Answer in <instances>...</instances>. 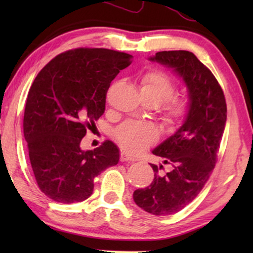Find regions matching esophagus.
<instances>
[{
    "label": "esophagus",
    "mask_w": 253,
    "mask_h": 253,
    "mask_svg": "<svg viewBox=\"0 0 253 253\" xmlns=\"http://www.w3.org/2000/svg\"><path fill=\"white\" fill-rule=\"evenodd\" d=\"M120 160L122 162H126V161H134V158L131 157L129 153H126V152L124 151H121L120 153Z\"/></svg>",
    "instance_id": "esophagus-1"
}]
</instances>
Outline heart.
Here are the masks:
<instances>
[{
  "label": "heart",
  "instance_id": "obj_1",
  "mask_svg": "<svg viewBox=\"0 0 253 253\" xmlns=\"http://www.w3.org/2000/svg\"><path fill=\"white\" fill-rule=\"evenodd\" d=\"M141 98L151 100L162 107V121L168 127H177L190 113V101L186 96L171 98L176 91V82L161 69H151L141 76L139 82ZM116 140L123 150L131 153L147 147L155 139V131L148 124L127 121L116 129Z\"/></svg>",
  "mask_w": 253,
  "mask_h": 253
}]
</instances>
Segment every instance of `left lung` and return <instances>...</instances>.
<instances>
[{
	"label": "left lung",
	"instance_id": "1",
	"mask_svg": "<svg viewBox=\"0 0 253 253\" xmlns=\"http://www.w3.org/2000/svg\"><path fill=\"white\" fill-rule=\"evenodd\" d=\"M152 61L174 68L189 88L185 122L153 151L164 164L151 165L154 179L133 192L140 209L154 215L177 213L189 205L209 181L227 120L223 91L212 71L186 50L159 51Z\"/></svg>",
	"mask_w": 253,
	"mask_h": 253
}]
</instances>
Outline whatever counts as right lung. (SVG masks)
<instances>
[{
	"mask_svg": "<svg viewBox=\"0 0 253 253\" xmlns=\"http://www.w3.org/2000/svg\"><path fill=\"white\" fill-rule=\"evenodd\" d=\"M132 62L130 54L79 47L44 65L27 94L24 137L39 189L54 202L72 204L92 195L94 178L120 160L105 140L92 151L81 141L105 112L110 83Z\"/></svg>",
	"mask_w": 253,
	"mask_h": 253,
	"instance_id": "right-lung-1",
	"label": "right lung"
}]
</instances>
